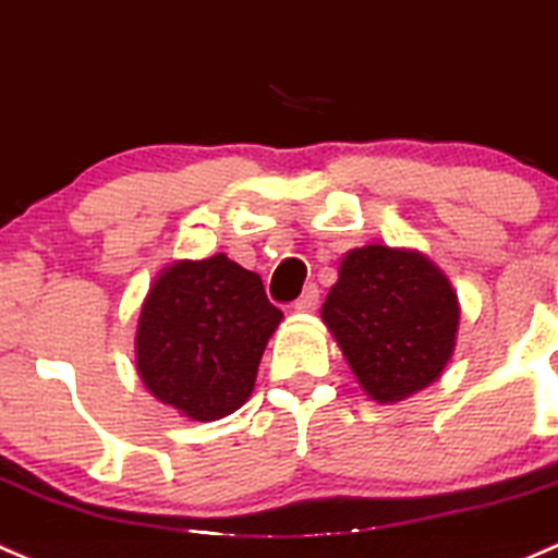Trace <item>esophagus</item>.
I'll use <instances>...</instances> for the list:
<instances>
[{
	"label": "esophagus",
	"instance_id": "obj_1",
	"mask_svg": "<svg viewBox=\"0 0 558 558\" xmlns=\"http://www.w3.org/2000/svg\"><path fill=\"white\" fill-rule=\"evenodd\" d=\"M318 299H320L318 286H307V289H304V294L294 302V310L296 313H313V310L318 307Z\"/></svg>",
	"mask_w": 558,
	"mask_h": 558
}]
</instances>
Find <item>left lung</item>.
<instances>
[{"label": "left lung", "mask_w": 558, "mask_h": 558, "mask_svg": "<svg viewBox=\"0 0 558 558\" xmlns=\"http://www.w3.org/2000/svg\"><path fill=\"white\" fill-rule=\"evenodd\" d=\"M320 318L366 396L396 403L441 377L454 353L460 302L420 251L363 245L344 254Z\"/></svg>", "instance_id": "left-lung-1"}]
</instances>
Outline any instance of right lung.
<instances>
[{
    "mask_svg": "<svg viewBox=\"0 0 558 558\" xmlns=\"http://www.w3.org/2000/svg\"><path fill=\"white\" fill-rule=\"evenodd\" d=\"M280 320L256 272L225 254L181 259L157 275L141 304L138 377L184 417L221 420L248 401Z\"/></svg>",
    "mask_w": 558,
    "mask_h": 558,
    "instance_id": "right-lung-1",
    "label": "right lung"
}]
</instances>
